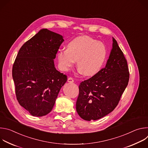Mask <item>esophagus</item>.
<instances>
[{
  "label": "esophagus",
  "mask_w": 148,
  "mask_h": 148,
  "mask_svg": "<svg viewBox=\"0 0 148 148\" xmlns=\"http://www.w3.org/2000/svg\"><path fill=\"white\" fill-rule=\"evenodd\" d=\"M67 81H68L69 82H70V83H73V82H74V79H73V78L69 77V78H68Z\"/></svg>",
  "instance_id": "1"
}]
</instances>
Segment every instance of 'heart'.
I'll return each mask as SVG.
<instances>
[{
  "mask_svg": "<svg viewBox=\"0 0 148 148\" xmlns=\"http://www.w3.org/2000/svg\"><path fill=\"white\" fill-rule=\"evenodd\" d=\"M107 56L105 46L97 40L86 36H79L70 41L67 49L57 53L60 69L67 71L77 61L80 73L85 76H93L103 66Z\"/></svg>",
  "mask_w": 148,
  "mask_h": 148,
  "instance_id": "1",
  "label": "heart"
}]
</instances>
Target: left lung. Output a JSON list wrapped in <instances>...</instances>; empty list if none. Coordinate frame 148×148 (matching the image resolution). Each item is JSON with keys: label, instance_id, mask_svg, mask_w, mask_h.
Listing matches in <instances>:
<instances>
[{"label": "left lung", "instance_id": "8db88e82", "mask_svg": "<svg viewBox=\"0 0 148 148\" xmlns=\"http://www.w3.org/2000/svg\"><path fill=\"white\" fill-rule=\"evenodd\" d=\"M112 38V49L106 66L79 86L76 110L86 121L97 120L111 112L128 86L127 61L117 41Z\"/></svg>", "mask_w": 148, "mask_h": 148}]
</instances>
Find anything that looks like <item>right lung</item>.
<instances>
[{"mask_svg":"<svg viewBox=\"0 0 148 148\" xmlns=\"http://www.w3.org/2000/svg\"><path fill=\"white\" fill-rule=\"evenodd\" d=\"M63 37L47 29L40 30L18 51L12 77L17 99L34 116L50 113L67 77L56 70L54 59Z\"/></svg>","mask_w":148,"mask_h":148,"instance_id":"right-lung-1","label":"right lung"}]
</instances>
